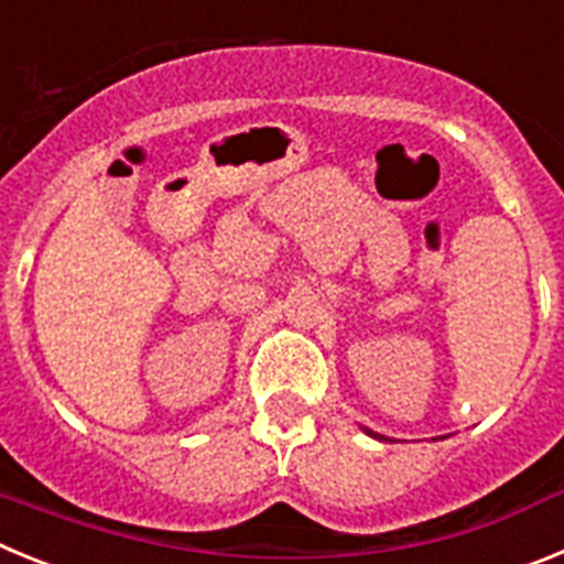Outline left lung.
Instances as JSON below:
<instances>
[{
	"label": "left lung",
	"instance_id": "8db88e82",
	"mask_svg": "<svg viewBox=\"0 0 564 564\" xmlns=\"http://www.w3.org/2000/svg\"><path fill=\"white\" fill-rule=\"evenodd\" d=\"M364 432H367V435H370V437H378V441H387V437L378 435V432H372V430H364Z\"/></svg>",
	"mask_w": 564,
	"mask_h": 564
}]
</instances>
